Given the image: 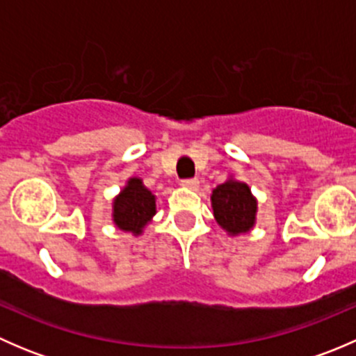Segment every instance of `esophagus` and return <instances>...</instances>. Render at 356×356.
Wrapping results in <instances>:
<instances>
[{"mask_svg": "<svg viewBox=\"0 0 356 356\" xmlns=\"http://www.w3.org/2000/svg\"><path fill=\"white\" fill-rule=\"evenodd\" d=\"M182 186H184V188H189V189H196L200 186V181L196 177L184 179V181H182Z\"/></svg>", "mask_w": 356, "mask_h": 356, "instance_id": "esophagus-1", "label": "esophagus"}]
</instances>
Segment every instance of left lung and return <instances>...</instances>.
Segmentation results:
<instances>
[{
	"mask_svg": "<svg viewBox=\"0 0 356 356\" xmlns=\"http://www.w3.org/2000/svg\"><path fill=\"white\" fill-rule=\"evenodd\" d=\"M211 208L217 224L229 236L245 234L257 220V200L250 186L229 179L211 191Z\"/></svg>",
	"mask_w": 356,
	"mask_h": 356,
	"instance_id": "1",
	"label": "left lung"
}]
</instances>
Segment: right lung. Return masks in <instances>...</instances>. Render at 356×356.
Segmentation results:
<instances>
[{
	"label": "right lung",
	"mask_w": 356,
	"mask_h": 356,
	"mask_svg": "<svg viewBox=\"0 0 356 356\" xmlns=\"http://www.w3.org/2000/svg\"><path fill=\"white\" fill-rule=\"evenodd\" d=\"M156 213L155 195L143 184L139 177H131L120 195L113 200L115 225L120 231L139 236Z\"/></svg>",
	"instance_id": "1"
}]
</instances>
